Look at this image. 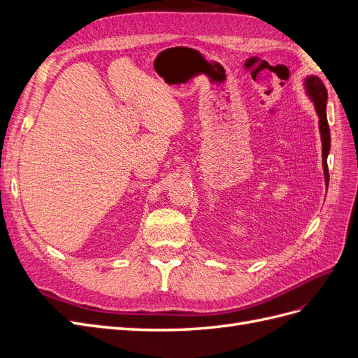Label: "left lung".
<instances>
[{"label": "left lung", "instance_id": "obj_1", "mask_svg": "<svg viewBox=\"0 0 358 358\" xmlns=\"http://www.w3.org/2000/svg\"><path fill=\"white\" fill-rule=\"evenodd\" d=\"M305 86H306L308 95L312 99L313 104H315V109L320 117V133H321V142H322V169H324V176H326V183L329 187L327 155L330 152V128H329L327 113H326L327 90L317 76H309V78H306Z\"/></svg>", "mask_w": 358, "mask_h": 358}]
</instances>
